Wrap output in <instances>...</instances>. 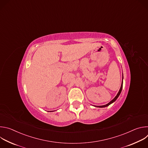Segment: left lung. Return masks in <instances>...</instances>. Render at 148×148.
Returning a JSON list of instances; mask_svg holds the SVG:
<instances>
[{
  "mask_svg": "<svg viewBox=\"0 0 148 148\" xmlns=\"http://www.w3.org/2000/svg\"><path fill=\"white\" fill-rule=\"evenodd\" d=\"M122 81H123V77H122ZM122 86H123V83H122V84H121V88H120V90H119V92H118V93L117 94V95H116V97L111 101H110L108 103H107V104H106V105H102V106H97V107H99V108H103V107H108V105H110L111 103H113L115 101H116V99L118 98V97H119V95H120V94H121V91H122Z\"/></svg>",
  "mask_w": 148,
  "mask_h": 148,
  "instance_id": "obj_1",
  "label": "left lung"
}]
</instances>
